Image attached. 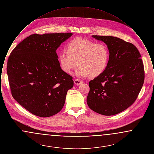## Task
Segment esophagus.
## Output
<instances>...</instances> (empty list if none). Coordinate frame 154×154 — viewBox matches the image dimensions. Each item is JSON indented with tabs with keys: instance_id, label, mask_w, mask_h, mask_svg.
I'll use <instances>...</instances> for the list:
<instances>
[{
	"instance_id": "34e87169",
	"label": "esophagus",
	"mask_w": 154,
	"mask_h": 154,
	"mask_svg": "<svg viewBox=\"0 0 154 154\" xmlns=\"http://www.w3.org/2000/svg\"><path fill=\"white\" fill-rule=\"evenodd\" d=\"M82 81L80 79H76L74 80V84H76V85H80L81 84H82Z\"/></svg>"
}]
</instances>
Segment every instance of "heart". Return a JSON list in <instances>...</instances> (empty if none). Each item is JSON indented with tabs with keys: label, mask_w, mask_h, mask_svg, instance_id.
<instances>
[{
	"label": "heart",
	"mask_w": 154,
	"mask_h": 154,
	"mask_svg": "<svg viewBox=\"0 0 154 154\" xmlns=\"http://www.w3.org/2000/svg\"><path fill=\"white\" fill-rule=\"evenodd\" d=\"M110 59L107 45L102 42L95 43L83 38H76L67 46V51L59 55V62L62 70L70 73L79 64L77 71L79 76L95 77L104 72Z\"/></svg>",
	"instance_id": "heart-1"
}]
</instances>
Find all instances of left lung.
Listing matches in <instances>:
<instances>
[{"label": "left lung", "mask_w": 154, "mask_h": 154, "mask_svg": "<svg viewBox=\"0 0 154 154\" xmlns=\"http://www.w3.org/2000/svg\"><path fill=\"white\" fill-rule=\"evenodd\" d=\"M107 44L110 59L103 73L89 82V107L104 116L126 110L135 102L144 81V65L137 48L116 37L92 36Z\"/></svg>", "instance_id": "8db88e82"}]
</instances>
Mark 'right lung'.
I'll list each match as a JSON object with an SVG mask.
<instances>
[{"instance_id": "add662e5", "label": "right lung", "mask_w": 154, "mask_h": 154, "mask_svg": "<svg viewBox=\"0 0 154 154\" xmlns=\"http://www.w3.org/2000/svg\"><path fill=\"white\" fill-rule=\"evenodd\" d=\"M72 33L33 34L11 51L7 64L8 79L13 98L32 114L48 117L59 112L73 77L63 72L56 51Z\"/></svg>"}]
</instances>
